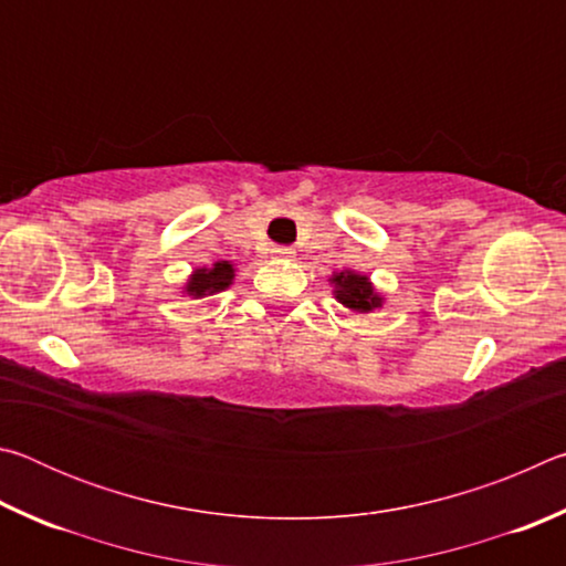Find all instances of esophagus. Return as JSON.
Returning <instances> with one entry per match:
<instances>
[{
  "label": "esophagus",
  "mask_w": 566,
  "mask_h": 566,
  "mask_svg": "<svg viewBox=\"0 0 566 566\" xmlns=\"http://www.w3.org/2000/svg\"><path fill=\"white\" fill-rule=\"evenodd\" d=\"M294 252L290 247H274L272 249V260H292Z\"/></svg>",
  "instance_id": "1"
}]
</instances>
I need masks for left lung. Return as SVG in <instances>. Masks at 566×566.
<instances>
[{"mask_svg": "<svg viewBox=\"0 0 566 566\" xmlns=\"http://www.w3.org/2000/svg\"><path fill=\"white\" fill-rule=\"evenodd\" d=\"M329 286H332L334 300H337L344 310H349L354 314H369L375 310H381V304H385V294L377 292L375 282L361 272H354V270L332 272Z\"/></svg>", "mask_w": 566, "mask_h": 566, "instance_id": "1", "label": "left lung"}]
</instances>
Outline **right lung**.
<instances>
[{
    "label": "right lung",
    "instance_id": "add662e5",
    "mask_svg": "<svg viewBox=\"0 0 566 566\" xmlns=\"http://www.w3.org/2000/svg\"><path fill=\"white\" fill-rule=\"evenodd\" d=\"M237 266L227 260H217L214 264H205L191 270L187 276L185 286H181V294L191 296V300H205V296H212L229 290L234 284Z\"/></svg>",
    "mask_w": 566,
    "mask_h": 566
}]
</instances>
